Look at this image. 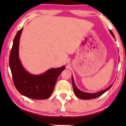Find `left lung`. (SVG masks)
<instances>
[{"label": "left lung", "mask_w": 126, "mask_h": 126, "mask_svg": "<svg viewBox=\"0 0 126 126\" xmlns=\"http://www.w3.org/2000/svg\"><path fill=\"white\" fill-rule=\"evenodd\" d=\"M110 32L111 34L112 35V37L115 38V37H114L113 32H112L111 30H110ZM72 85H73V91H74L75 95H76L77 97L82 99H94V98L99 97V96H100L101 95H102L103 94H104L106 91L109 90V89L111 88V86H112V85H111L109 86V87H108L107 88H106V89H104V90H102L100 91V92H96V93H87V92H82V91H80L77 87H76V86L75 84L73 76H72Z\"/></svg>", "instance_id": "1"}]
</instances>
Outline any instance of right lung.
<instances>
[{
    "mask_svg": "<svg viewBox=\"0 0 126 126\" xmlns=\"http://www.w3.org/2000/svg\"><path fill=\"white\" fill-rule=\"evenodd\" d=\"M22 28L16 34L9 56V67L15 88L22 95L34 99H47L53 92L57 78L64 66L48 69L42 75L28 73L23 67L19 58V44Z\"/></svg>",
    "mask_w": 126,
    "mask_h": 126,
    "instance_id": "obj_1",
    "label": "right lung"
}]
</instances>
